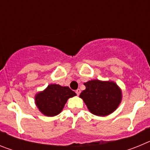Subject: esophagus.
Here are the masks:
<instances>
[{
    "instance_id": "34e87169",
    "label": "esophagus",
    "mask_w": 150,
    "mask_h": 150,
    "mask_svg": "<svg viewBox=\"0 0 150 150\" xmlns=\"http://www.w3.org/2000/svg\"><path fill=\"white\" fill-rule=\"evenodd\" d=\"M80 89H79V88H78V89H76V95H79V94H80Z\"/></svg>"
}]
</instances>
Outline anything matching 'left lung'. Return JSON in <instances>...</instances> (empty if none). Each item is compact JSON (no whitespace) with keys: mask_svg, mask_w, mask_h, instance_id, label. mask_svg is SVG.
Wrapping results in <instances>:
<instances>
[{"mask_svg":"<svg viewBox=\"0 0 150 150\" xmlns=\"http://www.w3.org/2000/svg\"><path fill=\"white\" fill-rule=\"evenodd\" d=\"M86 89L79 97L86 104L90 112L96 116L110 114L120 104L122 92L113 82H103L98 79L84 83Z\"/></svg>","mask_w":150,"mask_h":150,"instance_id":"8db88e82","label":"left lung"}]
</instances>
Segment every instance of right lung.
Returning <instances> with one entry per match:
<instances>
[{
	"mask_svg": "<svg viewBox=\"0 0 150 150\" xmlns=\"http://www.w3.org/2000/svg\"><path fill=\"white\" fill-rule=\"evenodd\" d=\"M75 95L76 94L69 87L52 84L36 95L35 102L42 113L54 116L62 112L67 99Z\"/></svg>",
	"mask_w": 150,
	"mask_h": 150,
	"instance_id": "add662e5",
	"label": "right lung"
}]
</instances>
